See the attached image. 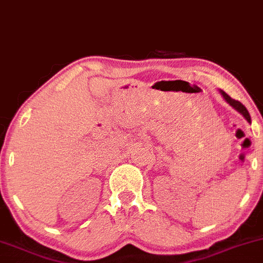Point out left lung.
<instances>
[{
	"instance_id": "8db88e82",
	"label": "left lung",
	"mask_w": 263,
	"mask_h": 263,
	"mask_svg": "<svg viewBox=\"0 0 263 263\" xmlns=\"http://www.w3.org/2000/svg\"><path fill=\"white\" fill-rule=\"evenodd\" d=\"M219 93L222 94V97L224 98V100H226L227 103L229 104V105L232 106L234 110H236V111H238L239 114H241V115L243 116V119H245L246 121H248L249 123H251V118H250V114H249V111H248V109H246V107L243 106L242 104L240 103V101L232 99V98L228 96L226 91L222 90V89H219Z\"/></svg>"
}]
</instances>
